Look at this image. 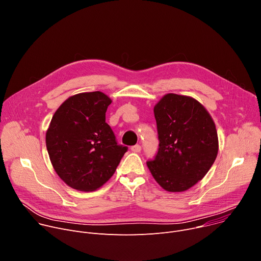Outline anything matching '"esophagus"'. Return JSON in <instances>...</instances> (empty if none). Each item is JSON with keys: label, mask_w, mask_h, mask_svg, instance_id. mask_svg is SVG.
Returning a JSON list of instances; mask_svg holds the SVG:
<instances>
[{"label": "esophagus", "mask_w": 261, "mask_h": 261, "mask_svg": "<svg viewBox=\"0 0 261 261\" xmlns=\"http://www.w3.org/2000/svg\"><path fill=\"white\" fill-rule=\"evenodd\" d=\"M131 151L134 153H139L141 151V147L139 145H135V146L131 147Z\"/></svg>", "instance_id": "34e87169"}]
</instances>
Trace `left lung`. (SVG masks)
<instances>
[{"mask_svg":"<svg viewBox=\"0 0 261 261\" xmlns=\"http://www.w3.org/2000/svg\"><path fill=\"white\" fill-rule=\"evenodd\" d=\"M159 149L147 162L165 191H187L202 180L215 162L219 139L205 107L187 96L168 93L154 107Z\"/></svg>","mask_w":261,"mask_h":261,"instance_id":"obj_1","label":"left lung"}]
</instances>
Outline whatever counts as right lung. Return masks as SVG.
I'll return each instance as SVG.
<instances>
[{
    "label": "right lung",
    "mask_w": 261,
    "mask_h": 261,
    "mask_svg": "<svg viewBox=\"0 0 261 261\" xmlns=\"http://www.w3.org/2000/svg\"><path fill=\"white\" fill-rule=\"evenodd\" d=\"M111 102L101 91L75 94L60 105L46 130V150L55 172L77 191L101 187L128 150L117 145L105 122Z\"/></svg>",
    "instance_id": "obj_1"
}]
</instances>
